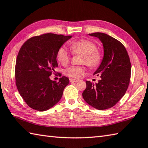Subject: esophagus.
<instances>
[{
	"mask_svg": "<svg viewBox=\"0 0 148 148\" xmlns=\"http://www.w3.org/2000/svg\"><path fill=\"white\" fill-rule=\"evenodd\" d=\"M69 80H70V82H71V83H72V82H75V83H76V82H77V81H78V80H77V79H72V78H71V79H69Z\"/></svg>",
	"mask_w": 148,
	"mask_h": 148,
	"instance_id": "1",
	"label": "esophagus"
}]
</instances>
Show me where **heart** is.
I'll return each instance as SVG.
<instances>
[{
  "instance_id": "heart-1",
  "label": "heart",
  "mask_w": 148,
  "mask_h": 148,
  "mask_svg": "<svg viewBox=\"0 0 148 148\" xmlns=\"http://www.w3.org/2000/svg\"><path fill=\"white\" fill-rule=\"evenodd\" d=\"M71 48L74 55H83L81 64H86L90 68L97 67L102 61V53L92 40L84 39L77 40L71 44ZM56 58L61 64L67 65L71 60V53L64 46H62L58 49ZM85 72L84 66L76 65H72L64 71L66 76L74 79H79Z\"/></svg>"
}]
</instances>
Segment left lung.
Listing matches in <instances>:
<instances>
[{"mask_svg": "<svg viewBox=\"0 0 148 148\" xmlns=\"http://www.w3.org/2000/svg\"><path fill=\"white\" fill-rule=\"evenodd\" d=\"M89 35L100 40L104 55L93 74L101 79L95 84L86 81V88L82 95L91 106L99 110L107 109L116 105L127 92L131 75L130 58L123 45L114 37L101 32Z\"/></svg>", "mask_w": 148, "mask_h": 148, "instance_id": "8db88e82", "label": "left lung"}]
</instances>
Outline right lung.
I'll list each match as a JSON object with an SVG mask.
<instances>
[{
	"mask_svg": "<svg viewBox=\"0 0 148 148\" xmlns=\"http://www.w3.org/2000/svg\"><path fill=\"white\" fill-rule=\"evenodd\" d=\"M71 37L48 33L31 37L21 47L15 65L16 85L30 108L45 111L61 99L69 78L62 76L56 82L49 76L58 67V49Z\"/></svg>",
	"mask_w": 148,
	"mask_h": 148,
	"instance_id": "1",
	"label": "right lung"
}]
</instances>
